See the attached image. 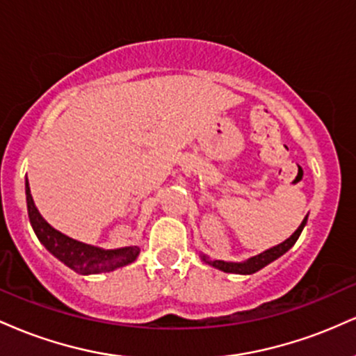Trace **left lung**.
<instances>
[{"label": "left lung", "mask_w": 356, "mask_h": 356, "mask_svg": "<svg viewBox=\"0 0 356 356\" xmlns=\"http://www.w3.org/2000/svg\"><path fill=\"white\" fill-rule=\"evenodd\" d=\"M306 220H308V216L303 219V222H301V226L298 227V229L293 232L291 238H288L284 241V243L277 244V246L268 249V251L261 252V254H257L254 257H251V259L244 261V263H227V261H209L206 256H202V259L206 261V263H209L211 266L220 269V271L224 273H234V275H252V273L259 271V269H263L264 266H268L269 263H273V261L277 259L280 256H283L288 249L293 248V244L296 243L298 238H300L301 231H303Z\"/></svg>", "instance_id": "8db88e82"}]
</instances>
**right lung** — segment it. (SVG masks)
Segmentation results:
<instances>
[{
    "label": "right lung",
    "mask_w": 356,
    "mask_h": 356,
    "mask_svg": "<svg viewBox=\"0 0 356 356\" xmlns=\"http://www.w3.org/2000/svg\"><path fill=\"white\" fill-rule=\"evenodd\" d=\"M26 206L30 222L33 226L35 234L42 241V244L53 256L58 257L61 263L67 264L73 271L79 275H99V273H108L113 269L125 266L136 261V257L140 252L138 246H129L122 249H105L88 246V244L79 243V241L68 238L61 234L56 229H53L50 224L40 216L36 209L33 197H31L30 186L26 179Z\"/></svg>",
    "instance_id": "obj_1"
}]
</instances>
